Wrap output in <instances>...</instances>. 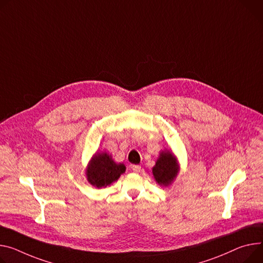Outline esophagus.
<instances>
[{"label": "esophagus", "instance_id": "esophagus-1", "mask_svg": "<svg viewBox=\"0 0 263 263\" xmlns=\"http://www.w3.org/2000/svg\"><path fill=\"white\" fill-rule=\"evenodd\" d=\"M132 170L134 173H140L141 166L140 165H132Z\"/></svg>", "mask_w": 263, "mask_h": 263}]
</instances>
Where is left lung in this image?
Returning <instances> with one entry per match:
<instances>
[{"label": "left lung", "instance_id": "8db88e82", "mask_svg": "<svg viewBox=\"0 0 263 263\" xmlns=\"http://www.w3.org/2000/svg\"><path fill=\"white\" fill-rule=\"evenodd\" d=\"M177 173L178 166L173 154L171 152L161 153L153 168V174L157 182L160 185H168L177 176Z\"/></svg>", "mask_w": 263, "mask_h": 263}]
</instances>
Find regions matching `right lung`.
I'll return each instance as SVG.
<instances>
[{
    "mask_svg": "<svg viewBox=\"0 0 263 263\" xmlns=\"http://www.w3.org/2000/svg\"><path fill=\"white\" fill-rule=\"evenodd\" d=\"M125 172V166L114 162L106 153L97 154L87 168V180L97 187H103L111 184L121 174Z\"/></svg>",
    "mask_w": 263,
    "mask_h": 263,
    "instance_id": "obj_1",
    "label": "right lung"
}]
</instances>
